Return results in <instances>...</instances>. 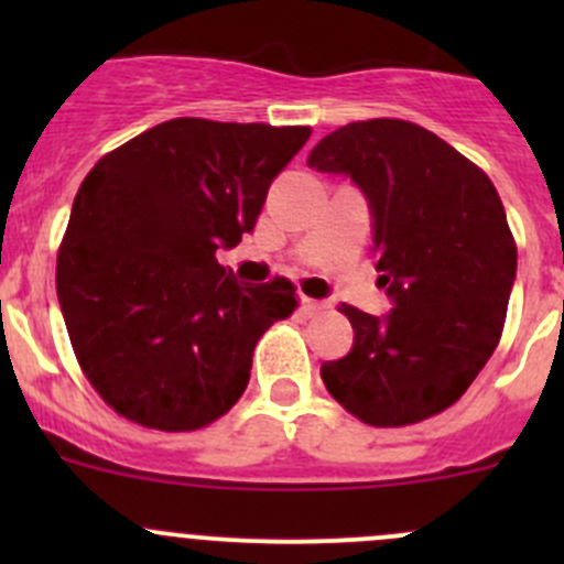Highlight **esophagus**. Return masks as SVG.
<instances>
[{"instance_id": "obj_1", "label": "esophagus", "mask_w": 564, "mask_h": 564, "mask_svg": "<svg viewBox=\"0 0 564 564\" xmlns=\"http://www.w3.org/2000/svg\"><path fill=\"white\" fill-rule=\"evenodd\" d=\"M300 308H303V314H305V316H316V314H322V311L327 308V305L318 303V300L303 297V305H300Z\"/></svg>"}]
</instances>
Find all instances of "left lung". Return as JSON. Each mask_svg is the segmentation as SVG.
<instances>
[{
	"label": "left lung",
	"mask_w": 564,
	"mask_h": 564,
	"mask_svg": "<svg viewBox=\"0 0 564 564\" xmlns=\"http://www.w3.org/2000/svg\"><path fill=\"white\" fill-rule=\"evenodd\" d=\"M308 166L362 187L379 283L395 300L388 318L340 305L355 346L324 362V388L377 429L445 412L494 355L508 316L516 240L497 187L436 133L388 117L333 130Z\"/></svg>",
	"instance_id": "obj_1"
}]
</instances>
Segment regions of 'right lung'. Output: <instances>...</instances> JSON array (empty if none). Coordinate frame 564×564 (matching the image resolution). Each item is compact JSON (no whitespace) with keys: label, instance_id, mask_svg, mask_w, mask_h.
<instances>
[{"label":"right lung","instance_id":"right-lung-1","mask_svg":"<svg viewBox=\"0 0 564 564\" xmlns=\"http://www.w3.org/2000/svg\"><path fill=\"white\" fill-rule=\"evenodd\" d=\"M308 124L180 117L84 176L56 253V297L95 392L124 420L180 434L248 388L256 340L297 311L289 278L237 283L215 250L253 229Z\"/></svg>","mask_w":564,"mask_h":564}]
</instances>
